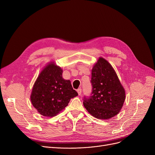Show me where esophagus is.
I'll return each mask as SVG.
<instances>
[{"label": "esophagus", "instance_id": "34e87169", "mask_svg": "<svg viewBox=\"0 0 155 155\" xmlns=\"http://www.w3.org/2000/svg\"><path fill=\"white\" fill-rule=\"evenodd\" d=\"M77 92H78V95H80L81 94V88H78V90H77Z\"/></svg>", "mask_w": 155, "mask_h": 155}]
</instances>
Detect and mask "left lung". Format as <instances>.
<instances>
[{"label":"left lung","mask_w":155,"mask_h":155,"mask_svg":"<svg viewBox=\"0 0 155 155\" xmlns=\"http://www.w3.org/2000/svg\"><path fill=\"white\" fill-rule=\"evenodd\" d=\"M92 90L83 98L84 106L92 116L108 119L119 114L125 100V91L110 64L99 58L92 71Z\"/></svg>","instance_id":"8db88e82"}]
</instances>
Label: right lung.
I'll return each instance as SVG.
<instances>
[{"label": "right lung", "mask_w": 155, "mask_h": 155, "mask_svg": "<svg viewBox=\"0 0 155 155\" xmlns=\"http://www.w3.org/2000/svg\"><path fill=\"white\" fill-rule=\"evenodd\" d=\"M62 69L51 63L41 72L34 84L31 101L34 107L43 116L56 115L78 94L70 80L62 78Z\"/></svg>", "instance_id": "add662e5"}]
</instances>
